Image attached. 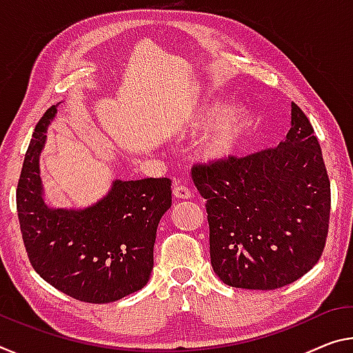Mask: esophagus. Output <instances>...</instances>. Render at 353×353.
<instances>
[{"label":"esophagus","mask_w":353,"mask_h":353,"mask_svg":"<svg viewBox=\"0 0 353 353\" xmlns=\"http://www.w3.org/2000/svg\"><path fill=\"white\" fill-rule=\"evenodd\" d=\"M172 193H174V196L177 199L192 198V190H190L187 185H183V183H181V182H176L174 185H172Z\"/></svg>","instance_id":"1"}]
</instances>
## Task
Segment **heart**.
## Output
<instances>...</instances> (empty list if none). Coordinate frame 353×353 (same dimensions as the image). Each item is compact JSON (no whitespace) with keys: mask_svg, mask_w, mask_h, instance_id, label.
<instances>
[{"mask_svg":"<svg viewBox=\"0 0 353 353\" xmlns=\"http://www.w3.org/2000/svg\"><path fill=\"white\" fill-rule=\"evenodd\" d=\"M214 111H207L205 116H210ZM245 127V117L242 111H232L229 113L214 132L204 139L203 149L205 155L209 157H225L231 154L234 148L237 146L240 135H242Z\"/></svg>","mask_w":353,"mask_h":353,"instance_id":"1","label":"heart"}]
</instances>
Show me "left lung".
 Here are the masks:
<instances>
[{"label":"left lung","mask_w":353,"mask_h":353,"mask_svg":"<svg viewBox=\"0 0 353 353\" xmlns=\"http://www.w3.org/2000/svg\"><path fill=\"white\" fill-rule=\"evenodd\" d=\"M192 179L205 199L212 267L228 286L284 288L321 259L330 179L314 128L297 103L276 148L196 163Z\"/></svg>","instance_id":"left-lung-1"}]
</instances>
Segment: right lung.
<instances>
[{
  "mask_svg": "<svg viewBox=\"0 0 353 353\" xmlns=\"http://www.w3.org/2000/svg\"><path fill=\"white\" fill-rule=\"evenodd\" d=\"M56 106L39 119L17 183L21 239L32 268L48 284L86 303H110L149 281L157 226L172 201L171 179L116 181L89 209H48L39 154Z\"/></svg>",
  "mask_w": 353,
  "mask_h": 353,
  "instance_id": "obj_1",
  "label": "right lung"
}]
</instances>
